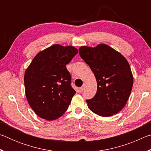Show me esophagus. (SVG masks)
<instances>
[{"mask_svg":"<svg viewBox=\"0 0 151 151\" xmlns=\"http://www.w3.org/2000/svg\"><path fill=\"white\" fill-rule=\"evenodd\" d=\"M85 88H86V85H85V84H84V85L80 88V91H83L85 89Z\"/></svg>","mask_w":151,"mask_h":151,"instance_id":"esophagus-1","label":"esophagus"}]
</instances>
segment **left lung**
Masks as SVG:
<instances>
[{
    "instance_id": "obj_1",
    "label": "left lung",
    "mask_w": 151,
    "mask_h": 151,
    "mask_svg": "<svg viewBox=\"0 0 151 151\" xmlns=\"http://www.w3.org/2000/svg\"><path fill=\"white\" fill-rule=\"evenodd\" d=\"M78 51L97 82L96 94L86 100L89 109L104 117L118 113L126 104L133 85V76L127 60L105 44L94 48L83 46Z\"/></svg>"
}]
</instances>
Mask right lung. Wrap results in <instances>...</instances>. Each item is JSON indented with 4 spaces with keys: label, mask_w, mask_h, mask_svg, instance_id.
<instances>
[{
    "label": "right lung",
    "mask_w": 151,
    "mask_h": 151,
    "mask_svg": "<svg viewBox=\"0 0 151 151\" xmlns=\"http://www.w3.org/2000/svg\"><path fill=\"white\" fill-rule=\"evenodd\" d=\"M77 53L74 47L54 45L38 53L25 71L27 99L40 118L53 121L68 109L76 91L66 66Z\"/></svg>",
    "instance_id": "1"
}]
</instances>
